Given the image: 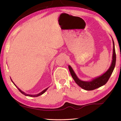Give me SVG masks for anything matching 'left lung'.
Instances as JSON below:
<instances>
[{
  "label": "left lung",
  "instance_id": "left-lung-1",
  "mask_svg": "<svg viewBox=\"0 0 121 121\" xmlns=\"http://www.w3.org/2000/svg\"><path fill=\"white\" fill-rule=\"evenodd\" d=\"M113 56L112 61L111 65L109 67V69L107 71L101 75L97 77L94 78L91 81H82L80 80L76 75L75 72L72 69V68L70 65H68L69 71L72 78L73 79L74 82L79 86L82 88V89L86 90V91H93L96 88L100 87L102 86H104L108 82L109 78H110L112 73L114 69L116 63V53L115 50V45L113 39Z\"/></svg>",
  "mask_w": 121,
  "mask_h": 121
}]
</instances>
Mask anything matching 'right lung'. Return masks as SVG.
I'll return each instance as SVG.
<instances>
[{
    "label": "right lung",
    "mask_w": 121,
    "mask_h": 121,
    "mask_svg": "<svg viewBox=\"0 0 121 121\" xmlns=\"http://www.w3.org/2000/svg\"><path fill=\"white\" fill-rule=\"evenodd\" d=\"M11 80H12V79H11ZM12 82H13V83H14V85L15 86H16V87L17 88H18V89L19 90V91H20L22 94H23V95H25V96H30V97H38V96H40V95H42L45 92L47 91V89H48V88H49V87L47 88H46V89H45L44 90H43V91H41V93H39V94H35V95H30V94H26L25 93H24V91H21V90L20 89H19V88H18V87H17L16 85L15 84L14 82H13V80H12Z\"/></svg>",
    "instance_id": "obj_1"
}]
</instances>
